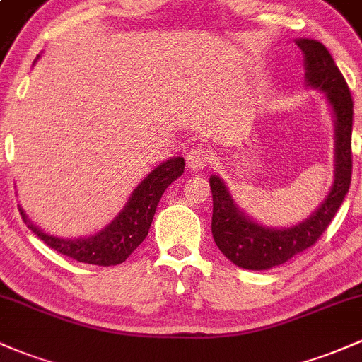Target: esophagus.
<instances>
[{
    "instance_id": "1",
    "label": "esophagus",
    "mask_w": 362,
    "mask_h": 362,
    "mask_svg": "<svg viewBox=\"0 0 362 362\" xmlns=\"http://www.w3.org/2000/svg\"><path fill=\"white\" fill-rule=\"evenodd\" d=\"M212 155L211 151L205 150L204 146H193L192 150L186 153V164H188L189 169H205L207 165H211Z\"/></svg>"
}]
</instances>
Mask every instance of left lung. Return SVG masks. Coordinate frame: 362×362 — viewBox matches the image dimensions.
I'll return each mask as SVG.
<instances>
[{
    "instance_id": "left-lung-1",
    "label": "left lung",
    "mask_w": 362,
    "mask_h": 362,
    "mask_svg": "<svg viewBox=\"0 0 362 362\" xmlns=\"http://www.w3.org/2000/svg\"><path fill=\"white\" fill-rule=\"evenodd\" d=\"M305 58V81L326 93L337 122L335 182L321 207L309 219L293 228L273 229L248 219L229 197L217 176H211L212 236L219 250L243 269H271L313 247L329 226L351 188L352 177V115L351 89L338 71L325 45L314 40H298Z\"/></svg>"
}]
</instances>
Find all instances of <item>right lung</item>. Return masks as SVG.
<instances>
[{"label":"right lung","instance_id":"right-lung-1","mask_svg":"<svg viewBox=\"0 0 362 362\" xmlns=\"http://www.w3.org/2000/svg\"><path fill=\"white\" fill-rule=\"evenodd\" d=\"M185 173V158L174 157L153 169L146 180L134 189L124 211L102 229L98 235L89 238L64 240L42 233L40 228L33 226L25 214L21 211L27 228L37 235L49 248L64 254L74 260H79L93 266H117L129 257L146 238L153 221V214L167 186L176 181Z\"/></svg>","mask_w":362,"mask_h":362}]
</instances>
